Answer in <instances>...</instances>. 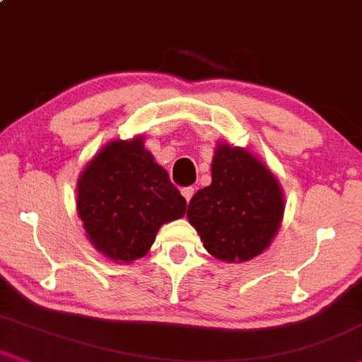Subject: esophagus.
I'll return each instance as SVG.
<instances>
[{"label":"esophagus","mask_w":362,"mask_h":362,"mask_svg":"<svg viewBox=\"0 0 362 362\" xmlns=\"http://www.w3.org/2000/svg\"><path fill=\"white\" fill-rule=\"evenodd\" d=\"M194 192H195L194 187H184V189H182V195H184V199L187 200V202H190V199H192V195H194Z\"/></svg>","instance_id":"esophagus-1"}]
</instances>
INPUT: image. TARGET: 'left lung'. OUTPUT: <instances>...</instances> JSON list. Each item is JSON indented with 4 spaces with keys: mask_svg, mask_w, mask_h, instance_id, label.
Wrapping results in <instances>:
<instances>
[{
    "mask_svg": "<svg viewBox=\"0 0 362 362\" xmlns=\"http://www.w3.org/2000/svg\"><path fill=\"white\" fill-rule=\"evenodd\" d=\"M284 214L281 187L269 168L244 148L221 144L212 184L192 197L187 217L215 259L245 262L262 254Z\"/></svg>",
    "mask_w": 362,
    "mask_h": 362,
    "instance_id": "8db88e82",
    "label": "left lung"
}]
</instances>
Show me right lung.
Instances as JSON below:
<instances>
[{"instance_id":"add662e5","label":"right lung","mask_w":362,"mask_h":362,"mask_svg":"<svg viewBox=\"0 0 362 362\" xmlns=\"http://www.w3.org/2000/svg\"><path fill=\"white\" fill-rule=\"evenodd\" d=\"M76 209L97 250L132 262L148 252L163 223L184 217L187 200L139 136L112 141L86 165Z\"/></svg>"}]
</instances>
